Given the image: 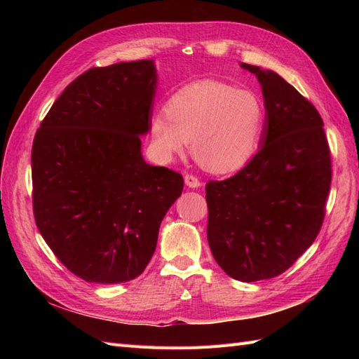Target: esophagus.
Returning a JSON list of instances; mask_svg holds the SVG:
<instances>
[{
	"instance_id": "esophagus-1",
	"label": "esophagus",
	"mask_w": 359,
	"mask_h": 359,
	"mask_svg": "<svg viewBox=\"0 0 359 359\" xmlns=\"http://www.w3.org/2000/svg\"><path fill=\"white\" fill-rule=\"evenodd\" d=\"M184 181H186V186L190 189H199L202 186V182L193 175H186L184 177Z\"/></svg>"
}]
</instances>
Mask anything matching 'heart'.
Returning a JSON list of instances; mask_svg holds the SVG:
<instances>
[{"label": "heart", "instance_id": "heart-1", "mask_svg": "<svg viewBox=\"0 0 359 359\" xmlns=\"http://www.w3.org/2000/svg\"><path fill=\"white\" fill-rule=\"evenodd\" d=\"M265 109L257 95L219 81H199L172 95L168 112L151 119V136L161 158L181 154L191 140V153L212 173L245 166L264 132Z\"/></svg>", "mask_w": 359, "mask_h": 359}]
</instances>
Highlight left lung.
I'll return each instance as SVG.
<instances>
[{"mask_svg":"<svg viewBox=\"0 0 359 359\" xmlns=\"http://www.w3.org/2000/svg\"><path fill=\"white\" fill-rule=\"evenodd\" d=\"M262 88L265 124L256 156L229 180L206 184L208 244L240 281L285 273L316 240L331 186L319 112L273 70L241 62Z\"/></svg>","mask_w":359,"mask_h":359,"instance_id":"1","label":"left lung"}]
</instances>
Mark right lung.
Returning a JSON list of instances; mask_svg holds the SVG:
<instances>
[{"label": "right lung", "mask_w": 359, "mask_h": 359, "mask_svg": "<svg viewBox=\"0 0 359 359\" xmlns=\"http://www.w3.org/2000/svg\"><path fill=\"white\" fill-rule=\"evenodd\" d=\"M157 81L154 60L90 69L52 104L32 144L39 231L90 283L142 274L163 217L182 193L180 173L142 156Z\"/></svg>", "instance_id": "right-lung-1"}]
</instances>
